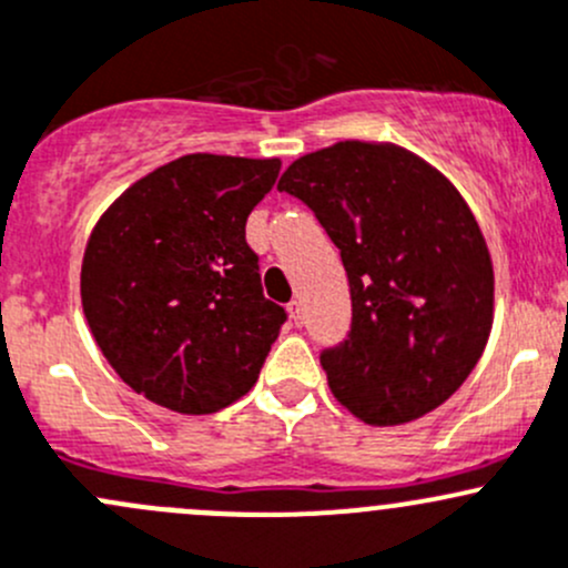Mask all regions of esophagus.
Segmentation results:
<instances>
[{
	"label": "esophagus",
	"instance_id": "obj_1",
	"mask_svg": "<svg viewBox=\"0 0 568 568\" xmlns=\"http://www.w3.org/2000/svg\"><path fill=\"white\" fill-rule=\"evenodd\" d=\"M286 312H290L292 325H303V303L301 301H292L290 306H286Z\"/></svg>",
	"mask_w": 568,
	"mask_h": 568
}]
</instances>
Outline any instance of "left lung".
Masks as SVG:
<instances>
[{"label":"left lung","instance_id":"8db88e82","mask_svg":"<svg viewBox=\"0 0 568 568\" xmlns=\"http://www.w3.org/2000/svg\"><path fill=\"white\" fill-rule=\"evenodd\" d=\"M278 191L314 210L342 251L353 327L320 364L331 394L372 426L410 424L473 372L493 331V256L446 174L390 142L297 158Z\"/></svg>","mask_w":568,"mask_h":568}]
</instances>
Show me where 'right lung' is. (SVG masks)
<instances>
[{
	"mask_svg": "<svg viewBox=\"0 0 568 568\" xmlns=\"http://www.w3.org/2000/svg\"><path fill=\"white\" fill-rule=\"evenodd\" d=\"M278 169V158L183 155L98 219L81 308L103 358L144 399L207 415L254 388L286 314L262 295L245 219Z\"/></svg>",
	"mask_w": 568,
	"mask_h": 568,
	"instance_id": "add662e5",
	"label": "right lung"
}]
</instances>
